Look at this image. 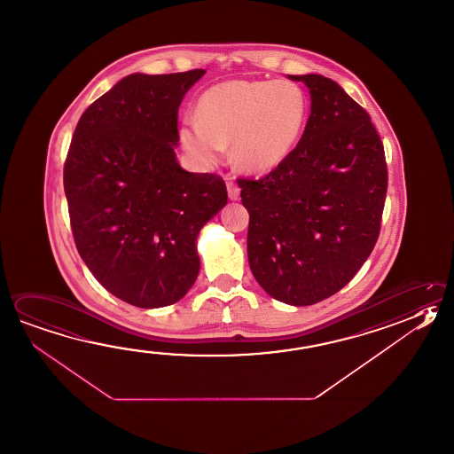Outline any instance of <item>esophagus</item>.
I'll use <instances>...</instances> for the list:
<instances>
[{
    "label": "esophagus",
    "instance_id": "34e87169",
    "mask_svg": "<svg viewBox=\"0 0 454 454\" xmlns=\"http://www.w3.org/2000/svg\"><path fill=\"white\" fill-rule=\"evenodd\" d=\"M226 188H228V196L231 200H238L240 196V188L232 180L226 181Z\"/></svg>",
    "mask_w": 454,
    "mask_h": 454
}]
</instances>
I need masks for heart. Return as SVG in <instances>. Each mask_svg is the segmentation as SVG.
<instances>
[{
    "label": "heart",
    "mask_w": 454,
    "mask_h": 454,
    "mask_svg": "<svg viewBox=\"0 0 454 454\" xmlns=\"http://www.w3.org/2000/svg\"><path fill=\"white\" fill-rule=\"evenodd\" d=\"M307 117V95L292 80H231L200 95L196 120L181 125L180 143L204 168L222 162L232 143L239 168L265 173L289 157Z\"/></svg>",
    "instance_id": "1"
}]
</instances>
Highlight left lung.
Here are the masks:
<instances>
[{"label":"left lung","mask_w":454,"mask_h":454,"mask_svg":"<svg viewBox=\"0 0 454 454\" xmlns=\"http://www.w3.org/2000/svg\"><path fill=\"white\" fill-rule=\"evenodd\" d=\"M311 95L299 145L260 180L239 178L252 274L273 299L305 307L350 283L376 246L388 173L368 112L334 80L289 75Z\"/></svg>","instance_id":"left-lung-1"}]
</instances>
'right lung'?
<instances>
[{"label":"right lung","mask_w":454,"mask_h":454,"mask_svg":"<svg viewBox=\"0 0 454 454\" xmlns=\"http://www.w3.org/2000/svg\"><path fill=\"white\" fill-rule=\"evenodd\" d=\"M204 69L131 74L78 120L64 191L80 257L112 295L139 309L167 307L196 281L200 228L228 202L215 173L183 170V96Z\"/></svg>","instance_id":"obj_1"}]
</instances>
